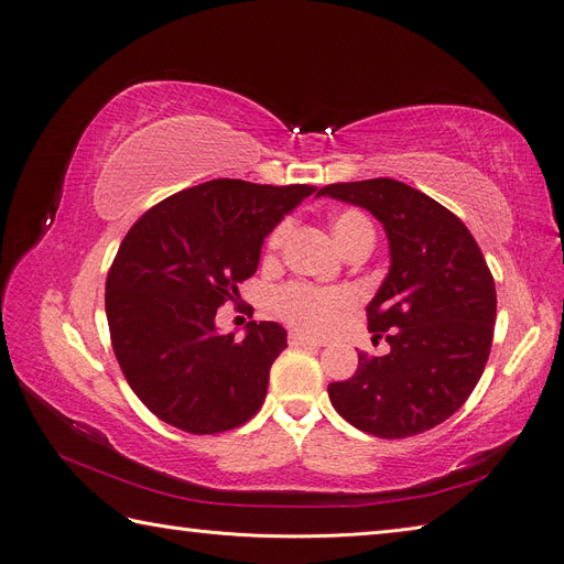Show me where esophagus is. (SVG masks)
Returning <instances> with one entry per match:
<instances>
[{
  "mask_svg": "<svg viewBox=\"0 0 564 564\" xmlns=\"http://www.w3.org/2000/svg\"><path fill=\"white\" fill-rule=\"evenodd\" d=\"M286 340H289V346H294V348H319L322 346V340L311 338V336H303V334H296V332L289 334Z\"/></svg>",
  "mask_w": 564,
  "mask_h": 564,
  "instance_id": "1",
  "label": "esophagus"
}]
</instances>
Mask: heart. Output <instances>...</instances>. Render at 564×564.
<instances>
[{"label": "heart", "mask_w": 564, "mask_h": 564, "mask_svg": "<svg viewBox=\"0 0 564 564\" xmlns=\"http://www.w3.org/2000/svg\"><path fill=\"white\" fill-rule=\"evenodd\" d=\"M332 232L340 249H348L350 245L371 237L373 240V226L371 220L360 212H340L332 220ZM289 235V220L280 224L268 232L265 253L275 256ZM272 313H275L289 327L311 334L324 336L336 329V324L344 319V315L355 305V296L348 289H322L311 286L303 282H292L278 289L272 296Z\"/></svg>", "instance_id": "b5f03b06"}]
</instances>
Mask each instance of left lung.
Masks as SVG:
<instances>
[{"mask_svg":"<svg viewBox=\"0 0 564 564\" xmlns=\"http://www.w3.org/2000/svg\"><path fill=\"white\" fill-rule=\"evenodd\" d=\"M317 195L377 216L390 270L367 305L386 355L357 352L348 381L329 383L336 412L383 440L412 437L447 421L480 381L494 338L497 289L464 220L395 178L324 185Z\"/></svg>","mask_w":564,"mask_h":564,"instance_id":"1","label":"left lung"}]
</instances>
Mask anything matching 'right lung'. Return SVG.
<instances>
[{
  "label": "right lung",
  "instance_id": "obj_1",
  "mask_svg": "<svg viewBox=\"0 0 564 564\" xmlns=\"http://www.w3.org/2000/svg\"><path fill=\"white\" fill-rule=\"evenodd\" d=\"M313 193L305 183L216 178L162 199L131 226L108 270L106 315L124 379L158 419L214 435L259 412L286 332L249 322L235 340L214 317L259 268L263 237Z\"/></svg>",
  "mask_w": 564,
  "mask_h": 564
}]
</instances>
